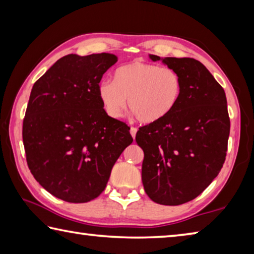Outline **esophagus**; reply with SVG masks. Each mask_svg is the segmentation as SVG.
I'll return each instance as SVG.
<instances>
[{
    "label": "esophagus",
    "mask_w": 254,
    "mask_h": 254,
    "mask_svg": "<svg viewBox=\"0 0 254 254\" xmlns=\"http://www.w3.org/2000/svg\"><path fill=\"white\" fill-rule=\"evenodd\" d=\"M136 132H137V128L135 127H130V133H131V135H132L133 139H134V137H135Z\"/></svg>",
    "instance_id": "1"
}]
</instances>
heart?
I'll list each match as a JSON object with an SVG mask.
<instances>
[{"label": "heart", "instance_id": "b5f03b06", "mask_svg": "<svg viewBox=\"0 0 254 254\" xmlns=\"http://www.w3.org/2000/svg\"><path fill=\"white\" fill-rule=\"evenodd\" d=\"M97 92L111 118L121 117L128 102V109L136 120L149 124L161 121L176 109L183 84L178 72L169 67L133 62L118 68L114 80H102Z\"/></svg>", "mask_w": 254, "mask_h": 254}]
</instances>
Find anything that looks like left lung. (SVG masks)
<instances>
[{
    "label": "left lung",
    "mask_w": 254,
    "mask_h": 254,
    "mask_svg": "<svg viewBox=\"0 0 254 254\" xmlns=\"http://www.w3.org/2000/svg\"><path fill=\"white\" fill-rule=\"evenodd\" d=\"M153 62L160 57L150 55ZM163 63L182 79L178 105L161 121L139 127L142 183L154 203L180 205L200 195L225 161L230 118L222 86L192 58L167 57Z\"/></svg>",
    "instance_id": "1"
}]
</instances>
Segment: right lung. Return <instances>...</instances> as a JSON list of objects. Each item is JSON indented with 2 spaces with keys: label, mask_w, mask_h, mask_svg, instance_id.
<instances>
[{
  "label": "right lung",
  "mask_w": 254,
  "mask_h": 254,
  "mask_svg": "<svg viewBox=\"0 0 254 254\" xmlns=\"http://www.w3.org/2000/svg\"><path fill=\"white\" fill-rule=\"evenodd\" d=\"M118 62L111 54L67 55L34 83L23 119L25 158L47 191L68 203L103 192L132 143L130 127L107 115L97 86Z\"/></svg>",
  "instance_id": "right-lung-1"
}]
</instances>
